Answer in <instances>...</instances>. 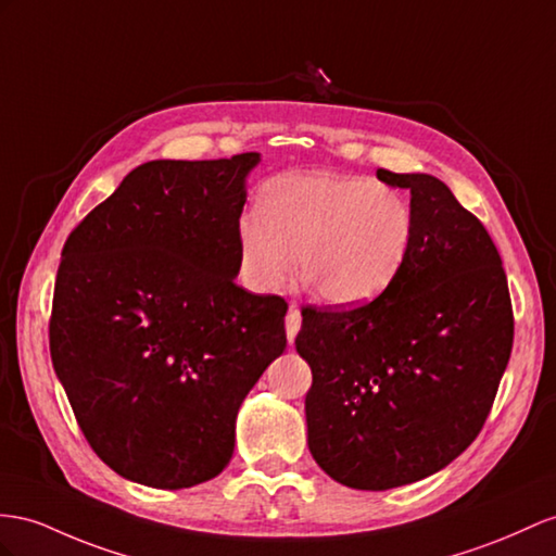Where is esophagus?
Instances as JSON below:
<instances>
[{"mask_svg":"<svg viewBox=\"0 0 556 556\" xmlns=\"http://www.w3.org/2000/svg\"><path fill=\"white\" fill-rule=\"evenodd\" d=\"M301 321H303L301 309H298V305H291L289 307V315H287V338H289V343H293L295 333L301 331Z\"/></svg>","mask_w":556,"mask_h":556,"instance_id":"34e87169","label":"esophagus"}]
</instances>
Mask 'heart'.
Masks as SVG:
<instances>
[{"mask_svg": "<svg viewBox=\"0 0 556 556\" xmlns=\"http://www.w3.org/2000/svg\"><path fill=\"white\" fill-rule=\"evenodd\" d=\"M241 269L255 289H277L293 269L331 305H359L390 287L414 241V213L388 185L333 170L277 178L263 211L239 220Z\"/></svg>", "mask_w": 556, "mask_h": 556, "instance_id": "obj_1", "label": "heart"}]
</instances>
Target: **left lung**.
<instances>
[{"label": "left lung", "mask_w": 556, "mask_h": 556, "mask_svg": "<svg viewBox=\"0 0 556 556\" xmlns=\"http://www.w3.org/2000/svg\"><path fill=\"white\" fill-rule=\"evenodd\" d=\"M378 180L410 192L414 241L371 303L303 307L295 350L312 458L338 483L388 491L439 472L486 422L509 362L515 317L486 227L427 174Z\"/></svg>", "instance_id": "left-lung-1"}]
</instances>
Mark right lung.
Listing matches in <instances>:
<instances>
[{
  "label": "right lung",
  "instance_id": "obj_1",
  "mask_svg": "<svg viewBox=\"0 0 556 556\" xmlns=\"http://www.w3.org/2000/svg\"><path fill=\"white\" fill-rule=\"evenodd\" d=\"M258 162L244 152L140 164L63 247L55 376L98 458L142 486L220 475L241 402L287 348V301L235 283Z\"/></svg>",
  "mask_w": 556,
  "mask_h": 556
}]
</instances>
